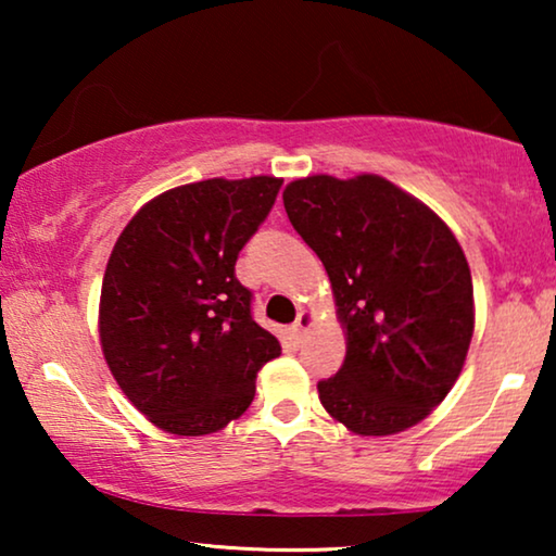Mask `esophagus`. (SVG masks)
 <instances>
[{
	"label": "esophagus",
	"mask_w": 556,
	"mask_h": 556,
	"mask_svg": "<svg viewBox=\"0 0 556 556\" xmlns=\"http://www.w3.org/2000/svg\"><path fill=\"white\" fill-rule=\"evenodd\" d=\"M311 326H314V314H308V311H301L299 318H295V324L291 326V329H293V337H295V339H301L303 333H306V331L311 329Z\"/></svg>",
	"instance_id": "1"
}]
</instances>
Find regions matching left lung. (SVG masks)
I'll return each instance as SVG.
<instances>
[{
    "label": "left lung",
    "mask_w": 556,
    "mask_h": 556,
    "mask_svg": "<svg viewBox=\"0 0 556 556\" xmlns=\"http://www.w3.org/2000/svg\"><path fill=\"white\" fill-rule=\"evenodd\" d=\"M295 232L329 273L346 356L318 382L333 420L362 438L425 420L458 382L473 339V280L428 204L377 174H314L283 189Z\"/></svg>",
    "instance_id": "1"
}]
</instances>
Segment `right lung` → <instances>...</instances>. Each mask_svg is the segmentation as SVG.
<instances>
[{"label": "right lung", "mask_w": 556, "mask_h": 556, "mask_svg": "<svg viewBox=\"0 0 556 556\" xmlns=\"http://www.w3.org/2000/svg\"><path fill=\"white\" fill-rule=\"evenodd\" d=\"M283 179H204L154 197L105 265L98 333L131 405L172 435H210L250 407L255 377L280 354L235 278L242 245Z\"/></svg>", "instance_id": "add662e5"}]
</instances>
